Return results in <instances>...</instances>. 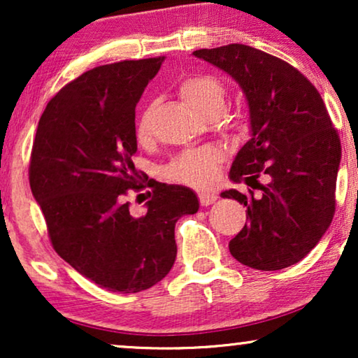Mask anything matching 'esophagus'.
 Masks as SVG:
<instances>
[{"label":"esophagus","mask_w":358,"mask_h":358,"mask_svg":"<svg viewBox=\"0 0 358 358\" xmlns=\"http://www.w3.org/2000/svg\"><path fill=\"white\" fill-rule=\"evenodd\" d=\"M217 199H218L217 195L212 192H205V190L199 192V200H200V205H202V207H208V205H212Z\"/></svg>","instance_id":"esophagus-1"}]
</instances>
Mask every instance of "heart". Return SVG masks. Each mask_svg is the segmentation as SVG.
Returning <instances> with one entry per match:
<instances>
[{
  "mask_svg": "<svg viewBox=\"0 0 358 358\" xmlns=\"http://www.w3.org/2000/svg\"><path fill=\"white\" fill-rule=\"evenodd\" d=\"M179 94L189 106H192L199 114L207 119H217L227 107V91H224L223 83L210 75L187 76L180 81ZM151 115H153V107H145L136 122V136L141 141L151 135ZM218 158L220 153L215 148L187 150L166 168V174L179 182L203 185L210 180L212 169Z\"/></svg>",
  "mask_w": 358,
  "mask_h": 358,
  "instance_id": "heart-1",
  "label": "heart"
}]
</instances>
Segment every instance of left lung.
<instances>
[{
  "mask_svg": "<svg viewBox=\"0 0 358 358\" xmlns=\"http://www.w3.org/2000/svg\"><path fill=\"white\" fill-rule=\"evenodd\" d=\"M192 55L231 76L249 107L251 138L238 151L229 179L259 194L222 192L244 203L249 217L229 252L257 271L293 266L320 243L334 217L342 151L322 97L296 68L254 47L231 43Z\"/></svg>",
  "mask_w": 358,
  "mask_h": 358,
  "instance_id": "left-lung-1",
  "label": "left lung"
}]
</instances>
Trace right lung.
I'll return each mask as SVG.
<instances>
[{
    "mask_svg": "<svg viewBox=\"0 0 358 358\" xmlns=\"http://www.w3.org/2000/svg\"><path fill=\"white\" fill-rule=\"evenodd\" d=\"M166 57L96 66L60 90L38 120L29 182L58 256L109 292L153 287L174 266L176 222L199 210L184 185L150 179L146 213L125 197L140 190L135 107Z\"/></svg>",
    "mask_w": 358,
    "mask_h": 358,
    "instance_id": "obj_1",
    "label": "right lung"
}]
</instances>
